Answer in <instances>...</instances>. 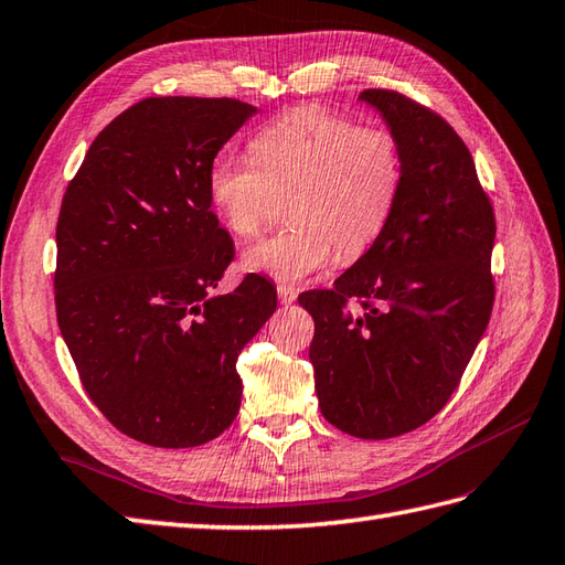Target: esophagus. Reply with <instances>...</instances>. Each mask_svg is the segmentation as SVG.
I'll return each mask as SVG.
<instances>
[{
  "label": "esophagus",
  "mask_w": 565,
  "mask_h": 565,
  "mask_svg": "<svg viewBox=\"0 0 565 565\" xmlns=\"http://www.w3.org/2000/svg\"><path fill=\"white\" fill-rule=\"evenodd\" d=\"M278 297L282 305H292L297 299V290L295 287H287V285H278Z\"/></svg>",
  "instance_id": "1"
}]
</instances>
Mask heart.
<instances>
[{"label": "heart", "instance_id": "1", "mask_svg": "<svg viewBox=\"0 0 565 565\" xmlns=\"http://www.w3.org/2000/svg\"><path fill=\"white\" fill-rule=\"evenodd\" d=\"M404 181L392 132L358 128L319 106L295 108L250 140V159L222 154L207 171V193L236 239H256L278 215L292 224L246 250L244 266L299 282L329 263L355 260L380 239Z\"/></svg>", "mask_w": 565, "mask_h": 565}]
</instances>
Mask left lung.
I'll use <instances>...</instances> for the list:
<instances>
[{"instance_id":"8db88e82","label":"left lung","mask_w":565,"mask_h":565,"mask_svg":"<svg viewBox=\"0 0 565 565\" xmlns=\"http://www.w3.org/2000/svg\"><path fill=\"white\" fill-rule=\"evenodd\" d=\"M360 102L382 113L404 181L367 254L299 305L315 319L323 418L386 440L443 411L481 341L495 299V215L452 125L398 92L365 89Z\"/></svg>"}]
</instances>
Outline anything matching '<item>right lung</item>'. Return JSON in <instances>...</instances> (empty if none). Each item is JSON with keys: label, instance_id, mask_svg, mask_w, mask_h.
I'll return each mask as SVG.
<instances>
[{"label": "right lung", "instance_id": "right-lung-1", "mask_svg": "<svg viewBox=\"0 0 565 565\" xmlns=\"http://www.w3.org/2000/svg\"><path fill=\"white\" fill-rule=\"evenodd\" d=\"M254 113L236 98H145L98 132L62 198L60 333L86 394L137 443L198 447L227 430L236 360L278 307L256 273L212 295L234 242L207 171Z\"/></svg>", "mask_w": 565, "mask_h": 565}]
</instances>
